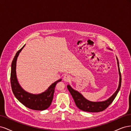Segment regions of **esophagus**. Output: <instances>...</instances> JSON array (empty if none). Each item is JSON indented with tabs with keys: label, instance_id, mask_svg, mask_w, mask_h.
<instances>
[{
	"label": "esophagus",
	"instance_id": "1",
	"mask_svg": "<svg viewBox=\"0 0 131 131\" xmlns=\"http://www.w3.org/2000/svg\"><path fill=\"white\" fill-rule=\"evenodd\" d=\"M63 80H64V81H65L66 82H68L71 80V77L69 75H64V78H63Z\"/></svg>",
	"mask_w": 131,
	"mask_h": 131
}]
</instances>
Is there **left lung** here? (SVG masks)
<instances>
[{
  "instance_id": "1",
  "label": "left lung",
  "mask_w": 131,
  "mask_h": 131,
  "mask_svg": "<svg viewBox=\"0 0 131 131\" xmlns=\"http://www.w3.org/2000/svg\"><path fill=\"white\" fill-rule=\"evenodd\" d=\"M110 50L109 48H108ZM116 59L117 61V66L118 69V73H119V84H118V88L116 92H115L112 96H111L108 100L102 102H91L90 101L82 96V95L78 91L74 90L72 87L70 85L67 86L69 91L70 94H72L74 102L75 103L79 109H80L81 110L84 111V112H91V113H96V112H100L104 110L105 109L108 108V106L112 103L115 98L116 96L119 91L121 85V75L120 70L119 67V63H118V59L116 57Z\"/></svg>"
}]
</instances>
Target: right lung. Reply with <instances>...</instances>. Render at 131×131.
I'll use <instances>...</instances> for the list:
<instances>
[{"label": "right lung", "mask_w": 131, "mask_h": 131, "mask_svg": "<svg viewBox=\"0 0 131 131\" xmlns=\"http://www.w3.org/2000/svg\"><path fill=\"white\" fill-rule=\"evenodd\" d=\"M25 46V45L16 53L11 63L10 80L12 90L15 97L27 108L35 110H44L50 106L53 100L55 87L62 79L53 83L45 92L40 94L30 93L23 90L17 81L16 69L17 57Z\"/></svg>", "instance_id": "right-lung-1"}]
</instances>
